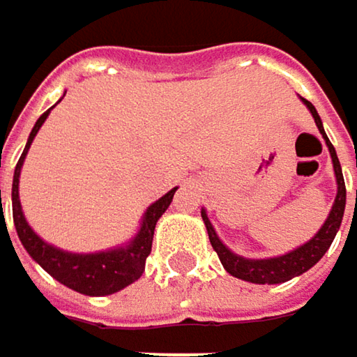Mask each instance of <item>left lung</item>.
Here are the masks:
<instances>
[{
  "mask_svg": "<svg viewBox=\"0 0 357 357\" xmlns=\"http://www.w3.org/2000/svg\"><path fill=\"white\" fill-rule=\"evenodd\" d=\"M302 101H304L306 107L310 109V113H312V117L317 121V128H319V132H321L326 146H328V153H331V159H333V169H335V179H337V196H335L333 208H331L326 221L322 223L321 229L317 231V236L312 240H308L306 244L298 246L291 252H285L281 256H275V258H244V256L231 252L219 240L215 227L211 225V221L206 217V211L202 208V221L206 225L211 246L219 254V260H221L223 268L229 275L250 281V283H258V285L285 283V281L306 273L308 268H312L321 260L324 252L331 248V244H333V240H335V236H337V231L341 227V219H343V211H345V181H343V174H341V165H339V159H337V153H335L331 140L324 134L321 115L317 113V109L310 101H306V99H302Z\"/></svg>",
  "mask_w": 357,
  "mask_h": 357,
  "instance_id": "obj_1",
  "label": "left lung"
}]
</instances>
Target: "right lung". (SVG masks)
<instances>
[{"mask_svg":"<svg viewBox=\"0 0 357 357\" xmlns=\"http://www.w3.org/2000/svg\"><path fill=\"white\" fill-rule=\"evenodd\" d=\"M51 109H47L36 119L35 128H33V132L29 136V142L24 146V153L18 159V165L14 169V181H12L14 227L18 231V238H20L22 246L31 254V258L35 262H38L53 279H57L66 287H70V289H74L78 294H84V296H109V294H115V291L128 287L130 283H134L136 279L142 277L146 256L151 254V248H153L155 225H157L159 217L172 204L174 194H176L178 188L169 190L165 196H161L157 202H153L146 208L138 234L126 246L105 250V252H95V254H74V252H66V250H59L51 246V244H47L45 240H40L36 236L33 227L24 219L20 196H18V183H20V169H22V163L26 159V153H29L36 132L45 123Z\"/></svg>","mask_w":357,"mask_h":357,"instance_id":"obj_1","label":"right lung"}]
</instances>
